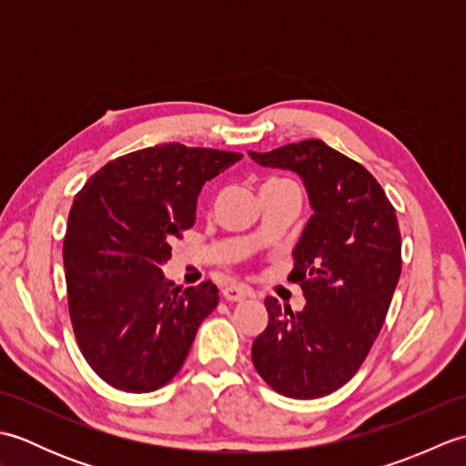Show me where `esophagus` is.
<instances>
[{
    "mask_svg": "<svg viewBox=\"0 0 466 466\" xmlns=\"http://www.w3.org/2000/svg\"><path fill=\"white\" fill-rule=\"evenodd\" d=\"M222 296L228 302H240L244 299H250V296H254V292L244 284H230L222 290Z\"/></svg>",
    "mask_w": 466,
    "mask_h": 466,
    "instance_id": "esophagus-1",
    "label": "esophagus"
}]
</instances>
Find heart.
<instances>
[{"mask_svg":"<svg viewBox=\"0 0 466 466\" xmlns=\"http://www.w3.org/2000/svg\"><path fill=\"white\" fill-rule=\"evenodd\" d=\"M268 182H289V180H268Z\"/></svg>","mask_w":466,"mask_h":466,"instance_id":"heart-1","label":"heart"}]
</instances>
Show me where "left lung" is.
<instances>
[{"label": "left lung", "mask_w": 466, "mask_h": 466, "mask_svg": "<svg viewBox=\"0 0 466 466\" xmlns=\"http://www.w3.org/2000/svg\"><path fill=\"white\" fill-rule=\"evenodd\" d=\"M248 156L299 174L314 212L289 276L304 309L264 300L268 326L256 336L252 362L279 394L320 399L352 379L382 329L400 279L397 212L364 166L322 140Z\"/></svg>", "instance_id": "8db88e82"}]
</instances>
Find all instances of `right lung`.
I'll return each instance as SVG.
<instances>
[{"label": "right lung", "mask_w": 466, "mask_h": 466, "mask_svg": "<svg viewBox=\"0 0 466 466\" xmlns=\"http://www.w3.org/2000/svg\"><path fill=\"white\" fill-rule=\"evenodd\" d=\"M238 160L210 147H144L107 162L76 196L64 238L69 319L84 359L114 389L170 382L216 309L212 282L182 290L162 266L194 226L202 186Z\"/></svg>", "instance_id": "1"}]
</instances>
